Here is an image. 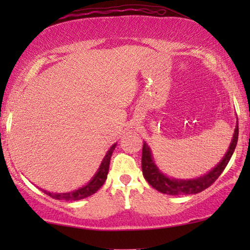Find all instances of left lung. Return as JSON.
<instances>
[{
  "mask_svg": "<svg viewBox=\"0 0 250 250\" xmlns=\"http://www.w3.org/2000/svg\"><path fill=\"white\" fill-rule=\"evenodd\" d=\"M238 141V124L232 135L229 147L224 155L223 160L219 162L213 170H210L207 174L193 180H179V179H170L161 172L158 167L155 166L153 158H152V152L149 146L145 142L142 147V173L145 179L147 181L152 188L158 189L159 192L168 194V195H182V194H197L204 191L207 188L214 183L218 179L225 170L226 166L229 162L232 153H234L235 147Z\"/></svg>",
  "mask_w": 250,
  "mask_h": 250,
  "instance_id": "8db88e82",
  "label": "left lung"
}]
</instances>
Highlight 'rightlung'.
I'll list each match as a JSON object with an SVG mask.
<instances>
[{"instance_id": "right-lung-1", "label": "right lung", "mask_w": 250, "mask_h": 250, "mask_svg": "<svg viewBox=\"0 0 250 250\" xmlns=\"http://www.w3.org/2000/svg\"><path fill=\"white\" fill-rule=\"evenodd\" d=\"M117 143H115L110 149L108 150L107 154L104 155V158L101 162L98 171L95 174V176L90 180L89 183L87 185L83 186L76 191L68 192V193H50L45 191V189H42L45 194H47L48 196L55 198V200H64V201H79L83 200V198H86L88 196L95 194L98 189L104 185V183L107 180L108 171H109V164H110V158H111L112 152L115 150Z\"/></svg>"}]
</instances>
